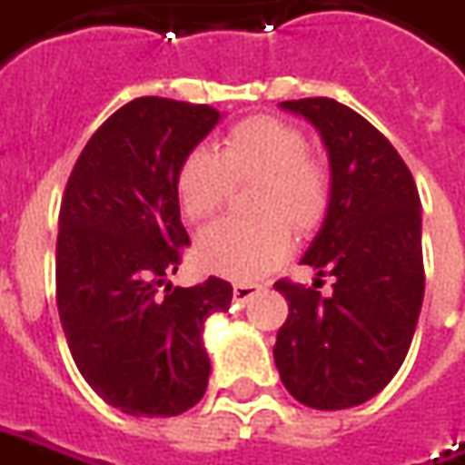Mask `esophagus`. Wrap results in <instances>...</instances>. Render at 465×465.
<instances>
[{"instance_id": "34e87169", "label": "esophagus", "mask_w": 465, "mask_h": 465, "mask_svg": "<svg viewBox=\"0 0 465 465\" xmlns=\"http://www.w3.org/2000/svg\"><path fill=\"white\" fill-rule=\"evenodd\" d=\"M254 293H260L257 283H233V299L236 302H247V299H252Z\"/></svg>"}]
</instances>
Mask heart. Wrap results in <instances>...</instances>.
<instances>
[{"instance_id":"obj_1","label":"heart","mask_w":465,"mask_h":465,"mask_svg":"<svg viewBox=\"0 0 465 465\" xmlns=\"http://www.w3.org/2000/svg\"><path fill=\"white\" fill-rule=\"evenodd\" d=\"M307 134L293 122L260 114L233 124L218 151L194 148L176 172V200L193 223L208 221L233 184L257 182L254 221H218L197 236L200 268L233 281H257L292 250V227L314 232L331 208L333 176L328 163L307 151Z\"/></svg>"}]
</instances>
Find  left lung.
<instances>
[{
	"instance_id": "left-lung-1",
	"label": "left lung",
	"mask_w": 465,
	"mask_h": 465,
	"mask_svg": "<svg viewBox=\"0 0 465 465\" xmlns=\"http://www.w3.org/2000/svg\"><path fill=\"white\" fill-rule=\"evenodd\" d=\"M312 122L331 158L333 200L302 262L333 275V293L278 281L289 317L272 356L286 391L320 411L351 409L401 370L424 299L414 176L391 140L333 98L283 101Z\"/></svg>"
}]
</instances>
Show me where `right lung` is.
<instances>
[{
	"mask_svg": "<svg viewBox=\"0 0 465 465\" xmlns=\"http://www.w3.org/2000/svg\"><path fill=\"white\" fill-rule=\"evenodd\" d=\"M221 122L205 104L143 95L88 140L59 211L56 307L80 374L130 416H176L205 395L203 328L232 304L211 275L172 286L190 236L176 172Z\"/></svg>",
	"mask_w": 465,
	"mask_h": 465,
	"instance_id": "obj_1",
	"label": "right lung"
}]
</instances>
